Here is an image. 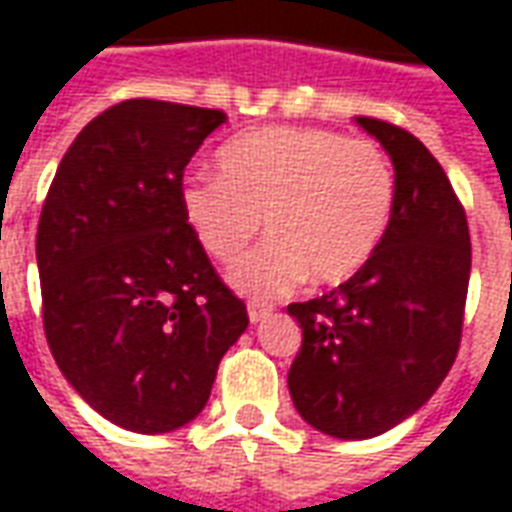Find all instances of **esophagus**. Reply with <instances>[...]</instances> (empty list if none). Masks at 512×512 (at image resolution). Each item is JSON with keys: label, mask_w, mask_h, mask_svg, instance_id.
I'll use <instances>...</instances> for the list:
<instances>
[{"label": "esophagus", "mask_w": 512, "mask_h": 512, "mask_svg": "<svg viewBox=\"0 0 512 512\" xmlns=\"http://www.w3.org/2000/svg\"><path fill=\"white\" fill-rule=\"evenodd\" d=\"M270 311H273V303H267V300H259V297L248 300L250 322H262L264 317H270Z\"/></svg>", "instance_id": "obj_1"}]
</instances>
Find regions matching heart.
<instances>
[{
    "mask_svg": "<svg viewBox=\"0 0 512 512\" xmlns=\"http://www.w3.org/2000/svg\"><path fill=\"white\" fill-rule=\"evenodd\" d=\"M220 179L195 176L181 190L184 220L220 264L242 259L262 228L273 237L234 273L256 295L286 292L308 273L339 284L378 250L394 206L383 148L311 126L239 134L217 154Z\"/></svg>",
    "mask_w": 512,
    "mask_h": 512,
    "instance_id": "b5f03b06",
    "label": "heart"
}]
</instances>
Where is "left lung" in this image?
<instances>
[{
  "label": "left lung",
  "instance_id": "8db88e82",
  "mask_svg": "<svg viewBox=\"0 0 512 512\" xmlns=\"http://www.w3.org/2000/svg\"><path fill=\"white\" fill-rule=\"evenodd\" d=\"M394 162V206L372 259L322 297L286 308L303 328L289 394L311 427L372 438L430 400L455 364L471 239L460 198L400 126L358 118Z\"/></svg>",
  "mask_w": 512,
  "mask_h": 512
}]
</instances>
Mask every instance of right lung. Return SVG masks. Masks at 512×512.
Here are the masks:
<instances>
[{
	"instance_id": "obj_1",
	"label": "right lung",
	"mask_w": 512,
	"mask_h": 512,
	"mask_svg": "<svg viewBox=\"0 0 512 512\" xmlns=\"http://www.w3.org/2000/svg\"><path fill=\"white\" fill-rule=\"evenodd\" d=\"M223 110L129 99L65 151L38 220L43 331L104 419L170 433L204 411L248 308L181 209L184 168Z\"/></svg>"
}]
</instances>
